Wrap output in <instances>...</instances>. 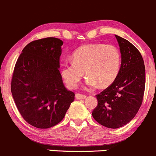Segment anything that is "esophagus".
Masks as SVG:
<instances>
[{
  "mask_svg": "<svg viewBox=\"0 0 156 156\" xmlns=\"http://www.w3.org/2000/svg\"><path fill=\"white\" fill-rule=\"evenodd\" d=\"M75 97H76V99H78V100H84V99H85L86 97H87V96L84 95V94H75Z\"/></svg>",
  "mask_w": 156,
  "mask_h": 156,
  "instance_id": "obj_1",
  "label": "esophagus"
}]
</instances>
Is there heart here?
Instances as JSON below:
<instances>
[{
    "instance_id": "heart-1",
    "label": "heart",
    "mask_w": 156,
    "mask_h": 156,
    "mask_svg": "<svg viewBox=\"0 0 156 156\" xmlns=\"http://www.w3.org/2000/svg\"><path fill=\"white\" fill-rule=\"evenodd\" d=\"M122 65L120 50L114 45L90 44L77 49L72 55V62H64L60 66V72L67 86L77 87L84 75L87 78L89 87L100 84L107 87L119 75Z\"/></svg>"
}]
</instances>
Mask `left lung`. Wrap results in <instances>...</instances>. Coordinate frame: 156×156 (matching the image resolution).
I'll use <instances>...</instances> for the list:
<instances>
[{"label":"left lung","instance_id":"left-lung-1","mask_svg":"<svg viewBox=\"0 0 156 156\" xmlns=\"http://www.w3.org/2000/svg\"><path fill=\"white\" fill-rule=\"evenodd\" d=\"M122 54V65L114 82L96 95L94 119L103 126L119 128L134 118L140 108L146 84L144 59L139 50L126 39L115 35Z\"/></svg>","mask_w":156,"mask_h":156}]
</instances>
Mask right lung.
Returning <instances> with one entry per match:
<instances>
[{
	"mask_svg": "<svg viewBox=\"0 0 156 156\" xmlns=\"http://www.w3.org/2000/svg\"><path fill=\"white\" fill-rule=\"evenodd\" d=\"M62 44L56 37L30 42L15 65L11 81L14 102L25 121L37 128L59 123L75 99L59 71Z\"/></svg>",
	"mask_w": 156,
	"mask_h": 156,
	"instance_id": "right-lung-1",
	"label": "right lung"
}]
</instances>
